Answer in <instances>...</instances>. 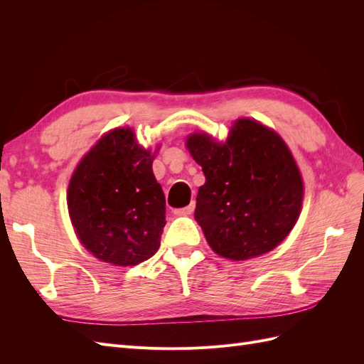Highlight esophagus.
<instances>
[{"mask_svg":"<svg viewBox=\"0 0 364 364\" xmlns=\"http://www.w3.org/2000/svg\"><path fill=\"white\" fill-rule=\"evenodd\" d=\"M193 211H194V203H190L188 206L181 208V209H176L174 214L176 215H190V214H193Z\"/></svg>","mask_w":364,"mask_h":364,"instance_id":"34e87169","label":"esophagus"}]
</instances>
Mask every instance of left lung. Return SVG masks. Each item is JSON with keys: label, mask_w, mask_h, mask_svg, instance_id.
I'll list each match as a JSON object with an SVG mask.
<instances>
[{"label": "left lung", "mask_w": 364, "mask_h": 364, "mask_svg": "<svg viewBox=\"0 0 364 364\" xmlns=\"http://www.w3.org/2000/svg\"><path fill=\"white\" fill-rule=\"evenodd\" d=\"M186 147L206 179L197 193L194 218L211 249L243 261L282 243L299 218L304 182L277 132L240 118L223 144L193 134Z\"/></svg>", "instance_id": "1"}]
</instances>
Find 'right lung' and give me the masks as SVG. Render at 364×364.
<instances>
[{
    "instance_id": "1",
    "label": "right lung",
    "mask_w": 364,
    "mask_h": 364,
    "mask_svg": "<svg viewBox=\"0 0 364 364\" xmlns=\"http://www.w3.org/2000/svg\"><path fill=\"white\" fill-rule=\"evenodd\" d=\"M155 153L138 144L134 130L118 127L74 170L68 211L80 243L95 258L126 267L158 252L165 197L151 170Z\"/></svg>"
}]
</instances>
